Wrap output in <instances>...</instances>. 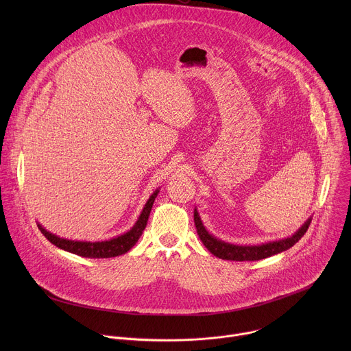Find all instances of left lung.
<instances>
[{
    "label": "left lung",
    "mask_w": 351,
    "mask_h": 351,
    "mask_svg": "<svg viewBox=\"0 0 351 351\" xmlns=\"http://www.w3.org/2000/svg\"><path fill=\"white\" fill-rule=\"evenodd\" d=\"M311 223V218H308L304 225L300 228L293 236L276 241L264 243L260 245H236L230 243H225L213 234L204 228L202 218H199L197 210H194V225L198 233L199 240L208 248V252L213 253L215 257L229 261H258L275 256L278 253L286 252L290 247H293L300 239L304 236L308 226Z\"/></svg>",
    "instance_id": "1"
}]
</instances>
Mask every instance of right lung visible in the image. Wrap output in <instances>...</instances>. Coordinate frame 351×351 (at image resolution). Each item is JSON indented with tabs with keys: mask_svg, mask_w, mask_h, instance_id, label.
<instances>
[{
	"mask_svg": "<svg viewBox=\"0 0 351 351\" xmlns=\"http://www.w3.org/2000/svg\"><path fill=\"white\" fill-rule=\"evenodd\" d=\"M160 190H156L149 198L147 199V203L138 217V219L136 221V223L133 225V228L130 230H128L126 233L114 237L111 240H104V241H76V240H68V239H62L57 234L49 233L48 230H45L40 223L37 225L38 229L41 230V233L47 237V240L51 241L54 245L65 250V252H69L72 254L80 256V257H86V258H111V257H118L122 256L125 253H128L129 250L137 243V240L140 239L143 230L145 229L149 213H152L154 199L157 197Z\"/></svg>",
	"mask_w": 351,
	"mask_h": 351,
	"instance_id": "right-lung-1",
	"label": "right lung"
}]
</instances>
